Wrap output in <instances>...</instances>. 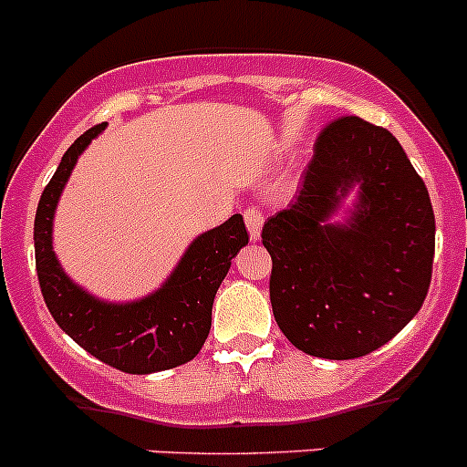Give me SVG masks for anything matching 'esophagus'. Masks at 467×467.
Masks as SVG:
<instances>
[{"instance_id": "esophagus-1", "label": "esophagus", "mask_w": 467, "mask_h": 467, "mask_svg": "<svg viewBox=\"0 0 467 467\" xmlns=\"http://www.w3.org/2000/svg\"><path fill=\"white\" fill-rule=\"evenodd\" d=\"M244 221H246V228H248V233H251V239L260 237L262 221H265L262 212L257 210V207H248V210L244 212Z\"/></svg>"}]
</instances>
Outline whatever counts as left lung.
Here are the masks:
<instances>
[{
  "label": "left lung",
  "mask_w": 467,
  "mask_h": 467,
  "mask_svg": "<svg viewBox=\"0 0 467 467\" xmlns=\"http://www.w3.org/2000/svg\"><path fill=\"white\" fill-rule=\"evenodd\" d=\"M354 183L359 205L326 224ZM269 296L285 337L303 354L348 360L390 342L431 285L436 219L424 180L388 130L358 116L324 125L287 210L269 216Z\"/></svg>",
  "instance_id": "left-lung-1"
}]
</instances>
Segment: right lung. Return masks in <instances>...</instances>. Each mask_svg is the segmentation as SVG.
Wrapping results in <instances>:
<instances>
[{"label": "right lung", "mask_w": 467, "mask_h": 467, "mask_svg": "<svg viewBox=\"0 0 467 467\" xmlns=\"http://www.w3.org/2000/svg\"><path fill=\"white\" fill-rule=\"evenodd\" d=\"M104 130H86L61 157L40 196L34 221L36 271L45 306L58 326L102 363L128 374H152L196 358L212 326V303L230 262L248 244L239 214L201 234L161 289L141 301L113 306L77 287L52 251V219L77 157Z\"/></svg>", "instance_id": "obj_1"}]
</instances>
